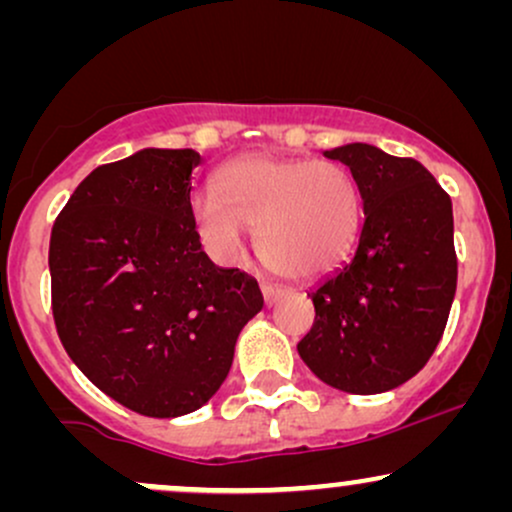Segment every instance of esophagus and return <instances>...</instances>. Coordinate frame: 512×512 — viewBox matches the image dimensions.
Returning a JSON list of instances; mask_svg holds the SVG:
<instances>
[{"label": "esophagus", "instance_id": "34e87169", "mask_svg": "<svg viewBox=\"0 0 512 512\" xmlns=\"http://www.w3.org/2000/svg\"><path fill=\"white\" fill-rule=\"evenodd\" d=\"M284 289H279V286H272V284H262V296H264V303L267 305H274L279 301L281 296H284Z\"/></svg>", "mask_w": 512, "mask_h": 512}]
</instances>
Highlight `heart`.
<instances>
[{
  "instance_id": "heart-1",
  "label": "heart",
  "mask_w": 512,
  "mask_h": 512,
  "mask_svg": "<svg viewBox=\"0 0 512 512\" xmlns=\"http://www.w3.org/2000/svg\"><path fill=\"white\" fill-rule=\"evenodd\" d=\"M216 185L190 202L216 260H238L257 228V250L272 272L313 279L339 267L361 233V187L342 163L245 156L221 168Z\"/></svg>"
}]
</instances>
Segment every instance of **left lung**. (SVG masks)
<instances>
[{
  "label": "left lung",
  "instance_id": "obj_1",
  "mask_svg": "<svg viewBox=\"0 0 512 512\" xmlns=\"http://www.w3.org/2000/svg\"><path fill=\"white\" fill-rule=\"evenodd\" d=\"M354 173L363 228L349 262L308 293L298 354L322 383L378 395L414 378L443 337L457 289L452 202L414 158L370 144L325 151Z\"/></svg>",
  "mask_w": 512,
  "mask_h": 512
}]
</instances>
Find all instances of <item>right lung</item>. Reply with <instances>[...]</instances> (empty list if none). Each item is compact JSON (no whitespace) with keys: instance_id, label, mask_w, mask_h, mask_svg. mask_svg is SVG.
<instances>
[{"instance_id":"1","label":"right lung","mask_w":512,"mask_h":512,"mask_svg":"<svg viewBox=\"0 0 512 512\" xmlns=\"http://www.w3.org/2000/svg\"><path fill=\"white\" fill-rule=\"evenodd\" d=\"M192 149H142L81 180L52 226V315L98 390L154 419L216 395L257 281L216 267L192 221Z\"/></svg>"}]
</instances>
